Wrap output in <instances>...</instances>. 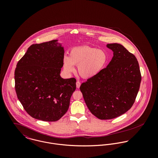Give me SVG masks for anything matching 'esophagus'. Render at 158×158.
<instances>
[{
	"label": "esophagus",
	"instance_id": "esophagus-1",
	"mask_svg": "<svg viewBox=\"0 0 158 158\" xmlns=\"http://www.w3.org/2000/svg\"><path fill=\"white\" fill-rule=\"evenodd\" d=\"M76 85H77V88L78 89V88H80V87L81 83H80L79 81H77V83H76Z\"/></svg>",
	"mask_w": 158,
	"mask_h": 158
}]
</instances>
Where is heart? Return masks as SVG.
Instances as JSON below:
<instances>
[{"instance_id": "1", "label": "heart", "mask_w": 158, "mask_h": 158, "mask_svg": "<svg viewBox=\"0 0 158 158\" xmlns=\"http://www.w3.org/2000/svg\"><path fill=\"white\" fill-rule=\"evenodd\" d=\"M108 61V55L103 50L95 47L83 45L73 47L69 56L63 58V69L70 74L75 71L74 65H77L80 75L85 78H92L98 74Z\"/></svg>"}]
</instances>
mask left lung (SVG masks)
I'll use <instances>...</instances> for the list:
<instances>
[{
	"mask_svg": "<svg viewBox=\"0 0 158 158\" xmlns=\"http://www.w3.org/2000/svg\"><path fill=\"white\" fill-rule=\"evenodd\" d=\"M113 57L106 68L80 86L90 113L101 120L128 111L135 102L141 74L135 56L120 44H108Z\"/></svg>",
	"mask_w": 158,
	"mask_h": 158,
	"instance_id": "left-lung-1",
	"label": "left lung"
}]
</instances>
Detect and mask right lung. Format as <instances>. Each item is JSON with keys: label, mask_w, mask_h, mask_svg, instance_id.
<instances>
[{"label": "right lung", "mask_w": 158, "mask_h": 158, "mask_svg": "<svg viewBox=\"0 0 158 158\" xmlns=\"http://www.w3.org/2000/svg\"><path fill=\"white\" fill-rule=\"evenodd\" d=\"M55 40L30 45L15 71V89L24 110L46 122L59 120L68 111L76 79L61 77L64 47Z\"/></svg>", "instance_id": "1"}]
</instances>
